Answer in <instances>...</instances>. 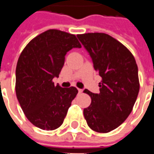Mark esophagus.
I'll list each match as a JSON object with an SVG mask.
<instances>
[{"mask_svg":"<svg viewBox=\"0 0 154 154\" xmlns=\"http://www.w3.org/2000/svg\"><path fill=\"white\" fill-rule=\"evenodd\" d=\"M82 89H80V88H78V92H79V93H82Z\"/></svg>","mask_w":154,"mask_h":154,"instance_id":"esophagus-1","label":"esophagus"}]
</instances>
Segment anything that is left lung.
<instances>
[{
    "instance_id": "obj_1",
    "label": "left lung",
    "mask_w": 154,
    "mask_h": 154,
    "mask_svg": "<svg viewBox=\"0 0 154 154\" xmlns=\"http://www.w3.org/2000/svg\"><path fill=\"white\" fill-rule=\"evenodd\" d=\"M92 58L101 77L100 93L85 89L91 103L83 110L91 129L108 133L119 127L131 113L139 91L138 66L131 52L120 42L105 33L77 35Z\"/></svg>"
}]
</instances>
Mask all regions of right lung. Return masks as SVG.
Returning <instances> with one entry per match:
<instances>
[{"instance_id": "obj_1", "label": "right lung", "mask_w": 154, "mask_h": 154, "mask_svg": "<svg viewBox=\"0 0 154 154\" xmlns=\"http://www.w3.org/2000/svg\"><path fill=\"white\" fill-rule=\"evenodd\" d=\"M82 45L75 35L48 29L37 35L25 47L15 70V93L26 118L36 127L54 130L63 123L76 87L54 85L72 48Z\"/></svg>"}]
</instances>
